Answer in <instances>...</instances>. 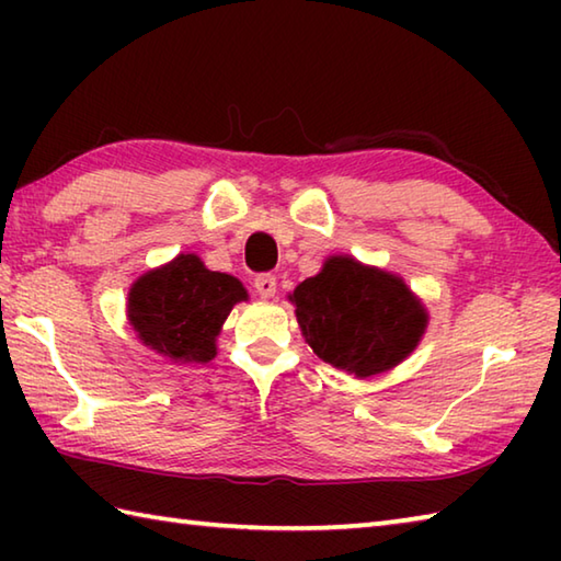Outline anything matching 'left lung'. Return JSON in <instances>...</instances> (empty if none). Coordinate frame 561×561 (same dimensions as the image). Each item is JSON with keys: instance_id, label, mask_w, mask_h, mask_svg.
I'll return each instance as SVG.
<instances>
[{"instance_id": "left-lung-1", "label": "left lung", "mask_w": 561, "mask_h": 561, "mask_svg": "<svg viewBox=\"0 0 561 561\" xmlns=\"http://www.w3.org/2000/svg\"><path fill=\"white\" fill-rule=\"evenodd\" d=\"M247 291L230 274L210 272L197 254H178L140 277L128 294V319L144 344L183 364L215 356V339Z\"/></svg>"}]
</instances>
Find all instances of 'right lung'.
<instances>
[{"mask_svg": "<svg viewBox=\"0 0 561 561\" xmlns=\"http://www.w3.org/2000/svg\"><path fill=\"white\" fill-rule=\"evenodd\" d=\"M297 319L319 358L356 376L396 366L415 348L425 317L401 282L348 257L327 262L294 291Z\"/></svg>", "mask_w": 561, "mask_h": 561, "instance_id": "1", "label": "right lung"}]
</instances>
